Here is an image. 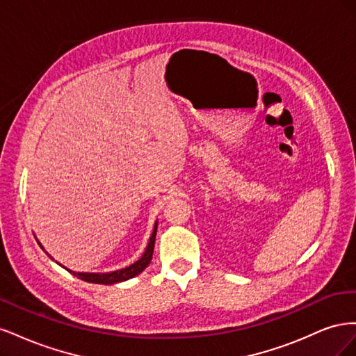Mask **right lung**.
Wrapping results in <instances>:
<instances>
[{"label": "right lung", "mask_w": 356, "mask_h": 356, "mask_svg": "<svg viewBox=\"0 0 356 356\" xmlns=\"http://www.w3.org/2000/svg\"><path fill=\"white\" fill-rule=\"evenodd\" d=\"M156 233H157V222L154 224V230H153V234L152 238H149V242L147 245V250L143 254V257L139 258L138 261H135L134 264H131L129 267H124V268H120V270H114V272H110V273H81V272H72L70 270V268H67V270L70 273H72L74 276H77L79 279H81V281H86V282H90V284H104V285H111V284H117V282H123V281H127V279H131L136 275L141 273L144 268L149 264V261H152L153 258V251H154V242H156ZM38 245L41 246V243L38 242ZM42 248V246H41ZM49 255V254H47ZM50 257V255H49ZM51 258V257H50ZM53 260V258H51Z\"/></svg>", "instance_id": "add662e5"}]
</instances>
